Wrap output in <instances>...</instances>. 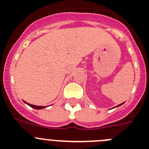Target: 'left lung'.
Wrapping results in <instances>:
<instances>
[{
  "label": "left lung",
  "instance_id": "8db88e82",
  "mask_svg": "<svg viewBox=\"0 0 149 149\" xmlns=\"http://www.w3.org/2000/svg\"><path fill=\"white\" fill-rule=\"evenodd\" d=\"M122 104H123V103H121V104L118 105V106H116V107H117V106H121V105H122Z\"/></svg>",
  "mask_w": 149,
  "mask_h": 149
}]
</instances>
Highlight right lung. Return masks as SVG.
<instances>
[{
  "label": "right lung",
  "mask_w": 149,
  "mask_h": 149,
  "mask_svg": "<svg viewBox=\"0 0 149 149\" xmlns=\"http://www.w3.org/2000/svg\"><path fill=\"white\" fill-rule=\"evenodd\" d=\"M24 103H26L28 106H31L32 108H33V109H44V108H46L45 106H35V105H32V104H29V103H26V102L24 101Z\"/></svg>",
  "instance_id": "add662e5"
}]
</instances>
